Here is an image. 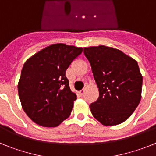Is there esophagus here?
I'll use <instances>...</instances> for the list:
<instances>
[{
    "label": "esophagus",
    "mask_w": 156,
    "mask_h": 156,
    "mask_svg": "<svg viewBox=\"0 0 156 156\" xmlns=\"http://www.w3.org/2000/svg\"><path fill=\"white\" fill-rule=\"evenodd\" d=\"M84 92H85V89H82V90H80L79 93H80V94L81 96H82V95H83Z\"/></svg>",
    "instance_id": "1"
}]
</instances>
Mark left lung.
Instances as JSON below:
<instances>
[{
	"label": "left lung",
	"instance_id": "8db88e82",
	"mask_svg": "<svg viewBox=\"0 0 156 156\" xmlns=\"http://www.w3.org/2000/svg\"><path fill=\"white\" fill-rule=\"evenodd\" d=\"M83 52L99 91L98 100L90 105L92 115L104 126L124 122L141 98L143 77L137 61L105 45L87 47Z\"/></svg>",
	"mask_w": 156,
	"mask_h": 156
}]
</instances>
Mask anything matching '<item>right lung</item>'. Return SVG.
Returning a JSON list of instances; mask_svg holds the SVG:
<instances>
[{
  "mask_svg": "<svg viewBox=\"0 0 156 156\" xmlns=\"http://www.w3.org/2000/svg\"><path fill=\"white\" fill-rule=\"evenodd\" d=\"M83 48L55 44L28 58L18 83L22 108L33 122L55 127L71 114L76 93L66 76L71 62Z\"/></svg>",
  "mask_w": 156,
  "mask_h": 156,
  "instance_id": "obj_1",
  "label": "right lung"
}]
</instances>
